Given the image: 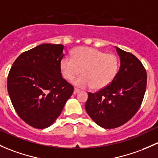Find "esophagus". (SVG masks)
Listing matches in <instances>:
<instances>
[{
	"mask_svg": "<svg viewBox=\"0 0 158 158\" xmlns=\"http://www.w3.org/2000/svg\"><path fill=\"white\" fill-rule=\"evenodd\" d=\"M80 92V90H79V89H74V91H73V94H77L78 92Z\"/></svg>",
	"mask_w": 158,
	"mask_h": 158,
	"instance_id": "obj_1",
	"label": "esophagus"
}]
</instances>
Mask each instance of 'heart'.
I'll return each mask as SVG.
<instances>
[{
    "label": "heart",
    "instance_id": "obj_1",
    "mask_svg": "<svg viewBox=\"0 0 158 158\" xmlns=\"http://www.w3.org/2000/svg\"><path fill=\"white\" fill-rule=\"evenodd\" d=\"M118 68L117 55L93 48H78L73 57H64L60 61L61 73L64 79L72 80L82 72L83 75L74 80V84L80 88L92 86L95 90L108 85L117 76Z\"/></svg>",
    "mask_w": 158,
    "mask_h": 158
}]
</instances>
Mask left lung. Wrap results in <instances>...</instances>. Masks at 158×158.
Here are the masks:
<instances>
[{
    "instance_id": "1",
    "label": "left lung",
    "mask_w": 158,
    "mask_h": 158,
    "mask_svg": "<svg viewBox=\"0 0 158 158\" xmlns=\"http://www.w3.org/2000/svg\"><path fill=\"white\" fill-rule=\"evenodd\" d=\"M120 66L114 80L95 93H88L86 112L104 129L123 125L136 114L143 101L147 73L141 61L129 52L116 47Z\"/></svg>"
}]
</instances>
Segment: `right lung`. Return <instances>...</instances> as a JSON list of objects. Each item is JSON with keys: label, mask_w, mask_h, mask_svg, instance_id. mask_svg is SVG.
I'll list each match as a JSON object with an SVG mask.
<instances>
[{"label": "right lung", "mask_w": 158, "mask_h": 158, "mask_svg": "<svg viewBox=\"0 0 158 158\" xmlns=\"http://www.w3.org/2000/svg\"><path fill=\"white\" fill-rule=\"evenodd\" d=\"M62 44H42L25 51L13 64L7 91L15 110L28 125L50 127L62 112L73 86L62 77Z\"/></svg>", "instance_id": "1"}]
</instances>
